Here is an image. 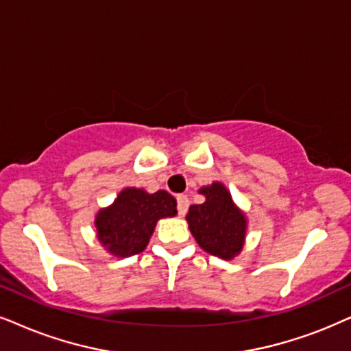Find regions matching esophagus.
<instances>
[{"mask_svg":"<svg viewBox=\"0 0 351 351\" xmlns=\"http://www.w3.org/2000/svg\"><path fill=\"white\" fill-rule=\"evenodd\" d=\"M176 202H178V214L183 217L186 212H188L189 199H188V196H184V194H181V196L176 197Z\"/></svg>","mask_w":351,"mask_h":351,"instance_id":"obj_1","label":"esophagus"}]
</instances>
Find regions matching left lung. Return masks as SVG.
<instances>
[{"label": "left lung", "instance_id": "8db88e82", "mask_svg": "<svg viewBox=\"0 0 351 351\" xmlns=\"http://www.w3.org/2000/svg\"><path fill=\"white\" fill-rule=\"evenodd\" d=\"M206 201L189 207L186 220L197 245L220 259H233L245 246L247 220L234 206L232 194L215 181L199 189Z\"/></svg>", "mask_w": 351, "mask_h": 351}]
</instances>
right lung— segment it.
Instances as JSON below:
<instances>
[{
	"mask_svg": "<svg viewBox=\"0 0 351 351\" xmlns=\"http://www.w3.org/2000/svg\"><path fill=\"white\" fill-rule=\"evenodd\" d=\"M176 215V199L167 191L126 188L95 217L97 238L110 254L130 257L145 250L160 219Z\"/></svg>",
	"mask_w": 351,
	"mask_h": 351,
	"instance_id": "add662e5",
	"label": "right lung"
}]
</instances>
